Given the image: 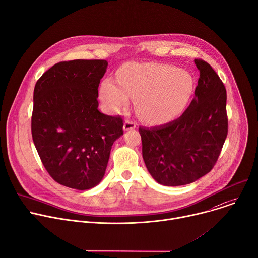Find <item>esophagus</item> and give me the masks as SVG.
<instances>
[{
	"mask_svg": "<svg viewBox=\"0 0 258 258\" xmlns=\"http://www.w3.org/2000/svg\"><path fill=\"white\" fill-rule=\"evenodd\" d=\"M137 126V123L131 120H125L124 124H123V130L124 131H130V130H134Z\"/></svg>",
	"mask_w": 258,
	"mask_h": 258,
	"instance_id": "34e87169",
	"label": "esophagus"
}]
</instances>
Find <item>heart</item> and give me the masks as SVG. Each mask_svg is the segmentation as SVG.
Returning a JSON list of instances; mask_svg holds the SVG:
<instances>
[{
    "mask_svg": "<svg viewBox=\"0 0 258 258\" xmlns=\"http://www.w3.org/2000/svg\"><path fill=\"white\" fill-rule=\"evenodd\" d=\"M119 81L107 78L100 88L106 108L117 112L136 98V108L151 124L167 123L184 110L195 88L194 76L184 69L160 63L128 62L118 73Z\"/></svg>",
    "mask_w": 258,
    "mask_h": 258,
    "instance_id": "1",
    "label": "heart"
}]
</instances>
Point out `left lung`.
<instances>
[{
	"mask_svg": "<svg viewBox=\"0 0 258 258\" xmlns=\"http://www.w3.org/2000/svg\"><path fill=\"white\" fill-rule=\"evenodd\" d=\"M200 78L189 107L174 121L139 127L142 154L161 185L192 183L213 169L227 136L226 90L208 62L195 59Z\"/></svg>",
	"mask_w": 258,
	"mask_h": 258,
	"instance_id": "obj_1",
	"label": "left lung"
}]
</instances>
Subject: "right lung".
<instances>
[{
    "label": "right lung",
    "mask_w": 258,
    "mask_h": 258,
    "mask_svg": "<svg viewBox=\"0 0 258 258\" xmlns=\"http://www.w3.org/2000/svg\"><path fill=\"white\" fill-rule=\"evenodd\" d=\"M105 59H75L52 66L37 81L33 141L46 171L57 183L90 189L103 179L113 143L123 135L120 116L98 109Z\"/></svg>",
    "instance_id": "add662e5"
}]
</instances>
